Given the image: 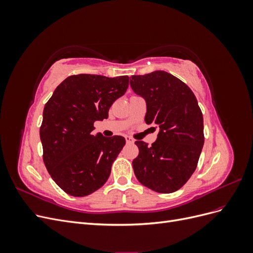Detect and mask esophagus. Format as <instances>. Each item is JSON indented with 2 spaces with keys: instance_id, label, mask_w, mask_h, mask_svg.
Returning a JSON list of instances; mask_svg holds the SVG:
<instances>
[{
  "instance_id": "esophagus-1",
  "label": "esophagus",
  "mask_w": 253,
  "mask_h": 253,
  "mask_svg": "<svg viewBox=\"0 0 253 253\" xmlns=\"http://www.w3.org/2000/svg\"><path fill=\"white\" fill-rule=\"evenodd\" d=\"M125 138H126V142H127V143H133V142H134V139L132 138L131 136L126 135V136H125Z\"/></svg>"
}]
</instances>
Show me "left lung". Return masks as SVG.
I'll list each match as a JSON object with an SVG mask.
<instances>
[{
	"label": "left lung",
	"instance_id": "obj_1",
	"mask_svg": "<svg viewBox=\"0 0 253 253\" xmlns=\"http://www.w3.org/2000/svg\"><path fill=\"white\" fill-rule=\"evenodd\" d=\"M129 84L147 103L145 124L159 127L151 147L135 141L139 154L133 160L134 173L153 191L175 192L194 173L205 141L196 97L186 83L164 71L132 76Z\"/></svg>",
	"mask_w": 253,
	"mask_h": 253
}]
</instances>
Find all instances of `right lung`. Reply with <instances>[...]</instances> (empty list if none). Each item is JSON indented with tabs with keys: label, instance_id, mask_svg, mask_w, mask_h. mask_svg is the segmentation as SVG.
Returning a JSON list of instances; mask_svg holds the SVG:
<instances>
[{
	"label": "right lung",
	"instance_id": "obj_1",
	"mask_svg": "<svg viewBox=\"0 0 253 253\" xmlns=\"http://www.w3.org/2000/svg\"><path fill=\"white\" fill-rule=\"evenodd\" d=\"M127 86V76L74 75L59 84L45 104L40 127L43 160L67 194L86 196L108 180L126 139L91 132L95 121L109 117L112 104Z\"/></svg>",
	"mask_w": 253,
	"mask_h": 253
}]
</instances>
